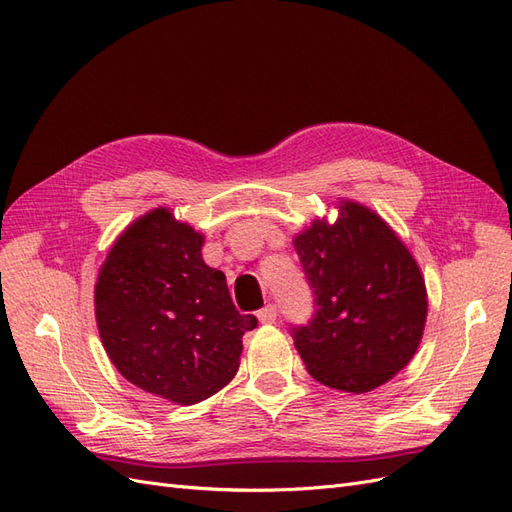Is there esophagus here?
<instances>
[{"mask_svg": "<svg viewBox=\"0 0 512 512\" xmlns=\"http://www.w3.org/2000/svg\"><path fill=\"white\" fill-rule=\"evenodd\" d=\"M276 315H279V311H276V304H268L261 311H257V317H259L261 324H274Z\"/></svg>", "mask_w": 512, "mask_h": 512, "instance_id": "34e87169", "label": "esophagus"}]
</instances>
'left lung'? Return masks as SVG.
Instances as JSON below:
<instances>
[{"label": "left lung", "mask_w": 512, "mask_h": 512, "mask_svg": "<svg viewBox=\"0 0 512 512\" xmlns=\"http://www.w3.org/2000/svg\"><path fill=\"white\" fill-rule=\"evenodd\" d=\"M296 253L315 313L291 337L319 384L369 392L412 360L427 321V289L407 246L384 218L339 201L337 221L298 233Z\"/></svg>", "instance_id": "1"}]
</instances>
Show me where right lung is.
<instances>
[{
    "label": "right lung",
    "mask_w": 512,
    "mask_h": 512,
    "mask_svg": "<svg viewBox=\"0 0 512 512\" xmlns=\"http://www.w3.org/2000/svg\"><path fill=\"white\" fill-rule=\"evenodd\" d=\"M203 236L167 208L143 214L115 240L94 291L96 324L111 362L130 384L193 405L240 367L244 332L225 274L206 266Z\"/></svg>",
    "instance_id": "1"
}]
</instances>
